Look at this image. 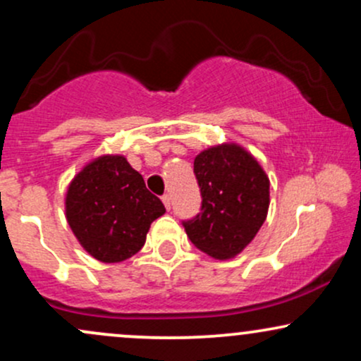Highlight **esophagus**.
<instances>
[{
    "label": "esophagus",
    "mask_w": 361,
    "mask_h": 361,
    "mask_svg": "<svg viewBox=\"0 0 361 361\" xmlns=\"http://www.w3.org/2000/svg\"><path fill=\"white\" fill-rule=\"evenodd\" d=\"M163 204L168 210L171 209V197H169V195H163Z\"/></svg>",
    "instance_id": "1"
}]
</instances>
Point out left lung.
<instances>
[{"label":"left lung","mask_w":361,"mask_h":361,"mask_svg":"<svg viewBox=\"0 0 361 361\" xmlns=\"http://www.w3.org/2000/svg\"><path fill=\"white\" fill-rule=\"evenodd\" d=\"M202 212L183 221L186 235L215 259L238 256L258 234L270 207V180L238 144L202 151L193 161Z\"/></svg>","instance_id":"obj_1"}]
</instances>
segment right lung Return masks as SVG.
<instances>
[{
    "instance_id": "1",
    "label": "right lung",
    "mask_w": 361,
    "mask_h": 361,
    "mask_svg": "<svg viewBox=\"0 0 361 361\" xmlns=\"http://www.w3.org/2000/svg\"><path fill=\"white\" fill-rule=\"evenodd\" d=\"M166 209L123 156L93 159L66 193V219L94 259L120 263L140 251L151 224Z\"/></svg>"
}]
</instances>
